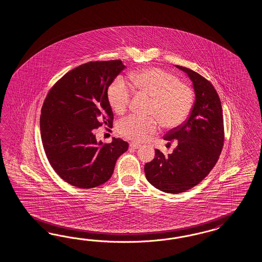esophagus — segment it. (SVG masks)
I'll list each match as a JSON object with an SVG mask.
<instances>
[{"mask_svg":"<svg viewBox=\"0 0 262 262\" xmlns=\"http://www.w3.org/2000/svg\"><path fill=\"white\" fill-rule=\"evenodd\" d=\"M129 147H130L132 149H138V148L141 147V145H140V144H137V143L132 142L129 144Z\"/></svg>","mask_w":262,"mask_h":262,"instance_id":"obj_1","label":"esophagus"}]
</instances>
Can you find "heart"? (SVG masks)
Returning a JSON list of instances; mask_svg holds the SVG:
<instances>
[{
    "label": "heart",
    "mask_w": 262,
    "mask_h": 262,
    "mask_svg": "<svg viewBox=\"0 0 262 262\" xmlns=\"http://www.w3.org/2000/svg\"><path fill=\"white\" fill-rule=\"evenodd\" d=\"M133 82L138 92L151 98L149 118L129 115L121 120L117 129L120 135L136 142L146 140L159 127H179L190 114L194 96L190 88L181 83L174 75L159 68H147L133 75ZM133 89L123 77H117L107 89V100L116 113L127 111Z\"/></svg>",
    "instance_id": "obj_1"
}]
</instances>
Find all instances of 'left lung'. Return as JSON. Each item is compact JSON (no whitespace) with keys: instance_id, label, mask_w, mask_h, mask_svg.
Here are the masks:
<instances>
[{"instance_id":"8db88e82","label":"left lung","mask_w":262,"mask_h":262,"mask_svg":"<svg viewBox=\"0 0 262 262\" xmlns=\"http://www.w3.org/2000/svg\"><path fill=\"white\" fill-rule=\"evenodd\" d=\"M193 83L195 103L189 117L171 129L164 140H178L165 157L155 150V159L145 164L146 179L160 191L178 194L201 183L215 166L224 146L222 104L214 86L197 72L176 65Z\"/></svg>"}]
</instances>
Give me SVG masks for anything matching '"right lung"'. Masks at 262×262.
<instances>
[{"label": "right lung", "instance_id": "add662e5", "mask_svg": "<svg viewBox=\"0 0 262 262\" xmlns=\"http://www.w3.org/2000/svg\"><path fill=\"white\" fill-rule=\"evenodd\" d=\"M126 68L121 60L91 61L66 73L50 89L40 116L44 151L66 183L93 188L107 182L128 144L120 138L97 142L94 129L112 127L107 89Z\"/></svg>", "mask_w": 262, "mask_h": 262}]
</instances>
